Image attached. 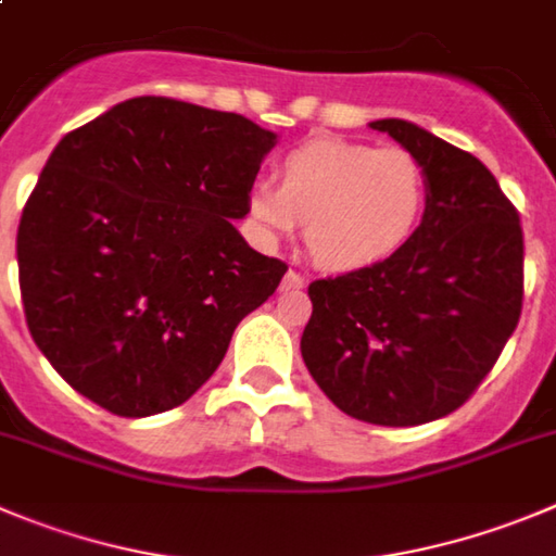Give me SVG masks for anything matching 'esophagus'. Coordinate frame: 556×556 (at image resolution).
Returning a JSON list of instances; mask_svg holds the SVG:
<instances>
[{
  "mask_svg": "<svg viewBox=\"0 0 556 556\" xmlns=\"http://www.w3.org/2000/svg\"><path fill=\"white\" fill-rule=\"evenodd\" d=\"M304 288V277L295 271H288L282 279V290H302Z\"/></svg>",
  "mask_w": 556,
  "mask_h": 556,
  "instance_id": "obj_1",
  "label": "esophagus"
}]
</instances>
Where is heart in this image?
<instances>
[{
	"label": "heart",
	"mask_w": 556,
	"mask_h": 556,
	"mask_svg": "<svg viewBox=\"0 0 556 556\" xmlns=\"http://www.w3.org/2000/svg\"><path fill=\"white\" fill-rule=\"evenodd\" d=\"M428 202V173L408 150L318 137L279 161V186H249L247 216L268 243L290 238L304 222L313 261L354 274L403 252Z\"/></svg>",
	"instance_id": "obj_1"
}]
</instances>
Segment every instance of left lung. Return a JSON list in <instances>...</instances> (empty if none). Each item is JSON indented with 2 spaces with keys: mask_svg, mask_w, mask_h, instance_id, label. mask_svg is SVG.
Wrapping results in <instances>:
<instances>
[{
  "mask_svg": "<svg viewBox=\"0 0 556 556\" xmlns=\"http://www.w3.org/2000/svg\"><path fill=\"white\" fill-rule=\"evenodd\" d=\"M422 161L430 202L403 252L309 285L302 356L340 412L408 428L447 417L516 331L523 236L489 167L408 121H372Z\"/></svg>",
  "mask_w": 556,
  "mask_h": 556,
  "instance_id": "obj_1",
  "label": "left lung"
}]
</instances>
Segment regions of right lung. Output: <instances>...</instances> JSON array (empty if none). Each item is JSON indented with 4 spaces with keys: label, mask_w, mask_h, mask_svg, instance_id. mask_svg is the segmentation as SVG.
Segmentation results:
<instances>
[{
    "label": "right lung",
    "mask_w": 556,
    "mask_h": 556,
    "mask_svg": "<svg viewBox=\"0 0 556 556\" xmlns=\"http://www.w3.org/2000/svg\"><path fill=\"white\" fill-rule=\"evenodd\" d=\"M274 144L241 114L155 96L60 139L15 254L29 334L79 395L150 417L214 376L288 271L232 225Z\"/></svg>",
    "instance_id": "obj_1"
}]
</instances>
